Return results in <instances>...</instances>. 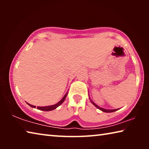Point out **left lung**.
Masks as SVG:
<instances>
[{
    "label": "left lung",
    "mask_w": 149,
    "mask_h": 149,
    "mask_svg": "<svg viewBox=\"0 0 149 149\" xmlns=\"http://www.w3.org/2000/svg\"><path fill=\"white\" fill-rule=\"evenodd\" d=\"M89 99H90V100H91V102H92V104L95 106V107H96V108H97L98 109H99L100 110H101V111H102V112H115V111H116V110H119V109H112V110H109V109H105V108H101V107H99V106H98L97 104H96L93 101V100L91 99V98L89 97Z\"/></svg>",
    "instance_id": "8db88e82"
}]
</instances>
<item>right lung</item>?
I'll return each mask as SVG.
<instances>
[{
    "label": "right lung",
    "mask_w": 149,
    "mask_h": 149,
    "mask_svg": "<svg viewBox=\"0 0 149 149\" xmlns=\"http://www.w3.org/2000/svg\"><path fill=\"white\" fill-rule=\"evenodd\" d=\"M67 95H68V91H67L66 93H65L64 97H63L62 99L60 100L58 102L56 103V104H55L54 105L47 106V107H37V109L40 110H42V111H50V110H53L54 109H56L57 107H58L60 105H61L62 104V102L64 101V100L65 99V98H66ZM27 104H28L29 107H31L32 108H36V107H35V106L30 104H29L28 102H27Z\"/></svg>",
    "instance_id": "right-lung-1"
}]
</instances>
